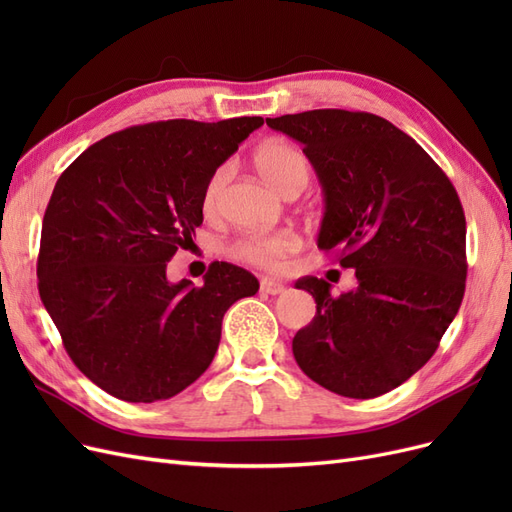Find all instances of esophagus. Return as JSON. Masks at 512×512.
<instances>
[{"mask_svg":"<svg viewBox=\"0 0 512 512\" xmlns=\"http://www.w3.org/2000/svg\"><path fill=\"white\" fill-rule=\"evenodd\" d=\"M286 288L282 282H275V280H269V277H265V280H260V292L265 294H282Z\"/></svg>","mask_w":512,"mask_h":512,"instance_id":"obj_1","label":"esophagus"}]
</instances>
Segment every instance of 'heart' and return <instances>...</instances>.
Masks as SVG:
<instances>
[{
	"instance_id": "1",
	"label": "heart",
	"mask_w": 512,
	"mask_h": 512,
	"mask_svg": "<svg viewBox=\"0 0 512 512\" xmlns=\"http://www.w3.org/2000/svg\"><path fill=\"white\" fill-rule=\"evenodd\" d=\"M254 166L258 175L265 179L271 188L288 194H299L312 177V162L307 153L288 141H267L254 151ZM230 168L224 164L213 170L203 192L205 211H213L220 203L224 185L228 181ZM301 239L292 230H273V232H247L232 243L230 252L235 258L250 262L260 269H277L282 262L299 250Z\"/></svg>"
}]
</instances>
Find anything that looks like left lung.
Wrapping results in <instances>:
<instances>
[{"mask_svg": "<svg viewBox=\"0 0 512 512\" xmlns=\"http://www.w3.org/2000/svg\"><path fill=\"white\" fill-rule=\"evenodd\" d=\"M303 145L324 192L318 247L337 250L356 286L294 284L316 316L292 339L305 376L331 393H389L438 350L466 290V215L444 170L378 115L318 108L267 119Z\"/></svg>", "mask_w": 512, "mask_h": 512, "instance_id": "1", "label": "left lung"}]
</instances>
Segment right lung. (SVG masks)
I'll list each match as a JSON object with an SVG mask.
<instances>
[{"mask_svg":"<svg viewBox=\"0 0 512 512\" xmlns=\"http://www.w3.org/2000/svg\"><path fill=\"white\" fill-rule=\"evenodd\" d=\"M262 117L153 121L102 138L55 183L42 220L38 290L72 363L132 404L170 399L205 374L226 309L258 292L230 262L205 284H170L166 262L203 224L213 170Z\"/></svg>","mask_w":512,"mask_h":512,"instance_id":"add662e5","label":"right lung"}]
</instances>
